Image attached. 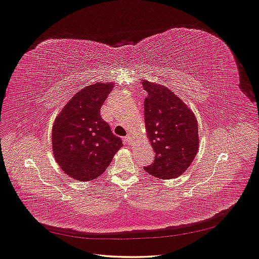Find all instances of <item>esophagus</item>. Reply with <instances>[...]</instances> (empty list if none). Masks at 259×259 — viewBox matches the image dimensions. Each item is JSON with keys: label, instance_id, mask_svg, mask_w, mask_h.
Returning a JSON list of instances; mask_svg holds the SVG:
<instances>
[{"label": "esophagus", "instance_id": "1", "mask_svg": "<svg viewBox=\"0 0 259 259\" xmlns=\"http://www.w3.org/2000/svg\"><path fill=\"white\" fill-rule=\"evenodd\" d=\"M125 142L128 144V145H130V144H132V142H133V138L131 137L130 134H128L127 137L125 138Z\"/></svg>", "mask_w": 259, "mask_h": 259}]
</instances>
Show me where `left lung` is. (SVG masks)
I'll list each match as a JSON object with an SVG mask.
<instances>
[{"label": "left lung", "instance_id": "8db88e82", "mask_svg": "<svg viewBox=\"0 0 259 259\" xmlns=\"http://www.w3.org/2000/svg\"><path fill=\"white\" fill-rule=\"evenodd\" d=\"M145 124L155 152L154 161L145 171L157 179L182 175L192 164L198 150L197 119L183 101L167 87L143 81Z\"/></svg>", "mask_w": 259, "mask_h": 259}]
</instances>
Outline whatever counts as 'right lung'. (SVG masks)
Wrapping results in <instances>:
<instances>
[{
	"mask_svg": "<svg viewBox=\"0 0 259 259\" xmlns=\"http://www.w3.org/2000/svg\"><path fill=\"white\" fill-rule=\"evenodd\" d=\"M113 83H95L76 92L54 119L53 155L70 178L88 182L101 176L121 140L112 133L100 113Z\"/></svg>",
	"mask_w": 259,
	"mask_h": 259,
	"instance_id": "add662e5",
	"label": "right lung"
}]
</instances>
